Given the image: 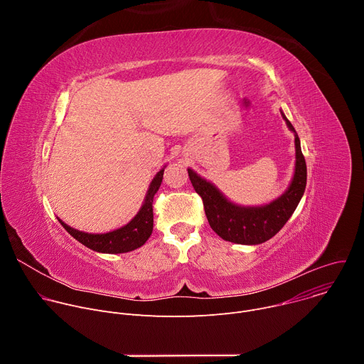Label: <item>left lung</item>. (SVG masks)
Wrapping results in <instances>:
<instances>
[{
  "label": "left lung",
  "mask_w": 364,
  "mask_h": 364,
  "mask_svg": "<svg viewBox=\"0 0 364 364\" xmlns=\"http://www.w3.org/2000/svg\"><path fill=\"white\" fill-rule=\"evenodd\" d=\"M282 117L289 129L295 132L284 114ZM295 148V174L289 188L279 198L262 207H239L228 201L213 184L188 168L190 181L203 200L205 218L222 239L240 245H257L269 240L284 228L296 209L306 186V164L296 134Z\"/></svg>",
  "instance_id": "8db88e82"
}]
</instances>
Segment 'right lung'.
<instances>
[{
  "instance_id": "1",
  "label": "right lung",
  "mask_w": 364,
  "mask_h": 364,
  "mask_svg": "<svg viewBox=\"0 0 364 364\" xmlns=\"http://www.w3.org/2000/svg\"><path fill=\"white\" fill-rule=\"evenodd\" d=\"M163 174H164V170H160L157 173V176L154 177V180L148 188L145 201L141 207V210L127 226H124L121 229H117L109 233L93 235V233H85V232L76 230V229L68 226L66 223H63L60 219H59V222L76 240H79L82 245H85L86 247L92 249V250L102 252V253L131 252V250L142 246L152 233V228H154L152 201H154L155 193H157V190L161 186Z\"/></svg>"
}]
</instances>
